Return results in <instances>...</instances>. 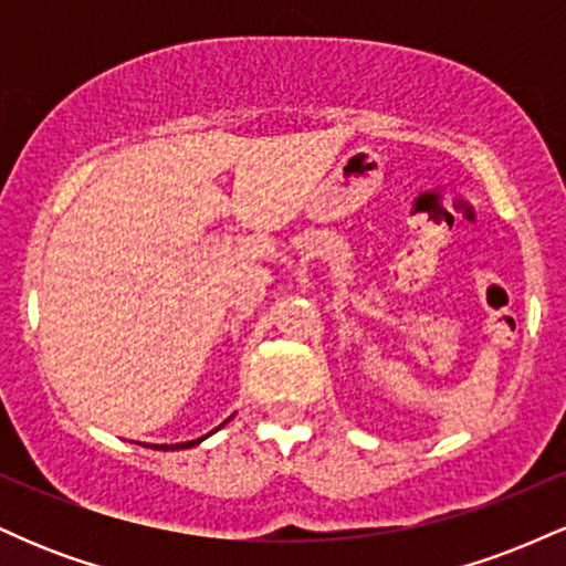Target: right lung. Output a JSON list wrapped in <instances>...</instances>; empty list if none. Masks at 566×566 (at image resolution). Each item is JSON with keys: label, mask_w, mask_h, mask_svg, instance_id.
Instances as JSON below:
<instances>
[{"label": "right lung", "mask_w": 566, "mask_h": 566, "mask_svg": "<svg viewBox=\"0 0 566 566\" xmlns=\"http://www.w3.org/2000/svg\"><path fill=\"white\" fill-rule=\"evenodd\" d=\"M231 420V418H229ZM229 420H226V423H229ZM226 423H220V426H226ZM218 426V428H220ZM216 428V431H218ZM207 437H210V433H207ZM205 439V437H201ZM201 439H193V441H180V444H154V450H188V447H193V444H199ZM148 447V444H146Z\"/></svg>", "instance_id": "add662e5"}]
</instances>
